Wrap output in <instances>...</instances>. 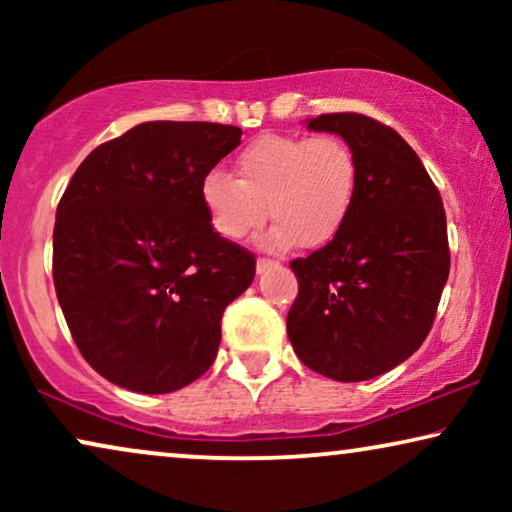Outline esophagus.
Here are the masks:
<instances>
[{"label":"esophagus","mask_w":512,"mask_h":512,"mask_svg":"<svg viewBox=\"0 0 512 512\" xmlns=\"http://www.w3.org/2000/svg\"><path fill=\"white\" fill-rule=\"evenodd\" d=\"M275 261H270V258H258V261H256V272H258V275H263V272H268V270H272V268H275Z\"/></svg>","instance_id":"obj_1"}]
</instances>
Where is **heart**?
<instances>
[{"mask_svg": "<svg viewBox=\"0 0 512 512\" xmlns=\"http://www.w3.org/2000/svg\"><path fill=\"white\" fill-rule=\"evenodd\" d=\"M235 172L237 179L219 170L202 179L209 226L226 242H242L270 216L275 223L261 244L272 251L331 244L359 195V158L335 135H263L240 151Z\"/></svg>", "mask_w": 512, "mask_h": 512, "instance_id": "heart-1", "label": "heart"}]
</instances>
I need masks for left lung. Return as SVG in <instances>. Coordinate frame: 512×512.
<instances>
[{"label":"left lung","mask_w":512,"mask_h":512,"mask_svg":"<svg viewBox=\"0 0 512 512\" xmlns=\"http://www.w3.org/2000/svg\"><path fill=\"white\" fill-rule=\"evenodd\" d=\"M359 158V195L324 249L296 258L298 298L286 317L293 352L314 373L363 382L422 347L450 275L443 200L396 130L363 114L307 121Z\"/></svg>","instance_id":"1"}]
</instances>
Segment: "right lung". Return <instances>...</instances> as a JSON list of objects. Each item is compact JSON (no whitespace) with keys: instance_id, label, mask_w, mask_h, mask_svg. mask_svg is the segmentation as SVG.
<instances>
[{"instance_id":"obj_1","label":"right lung","mask_w":512,"mask_h":512,"mask_svg":"<svg viewBox=\"0 0 512 512\" xmlns=\"http://www.w3.org/2000/svg\"><path fill=\"white\" fill-rule=\"evenodd\" d=\"M235 125L149 121L79 165L53 230V282L90 366L118 387L170 394L205 373L223 310L256 261L209 226L200 184L240 146Z\"/></svg>"}]
</instances>
